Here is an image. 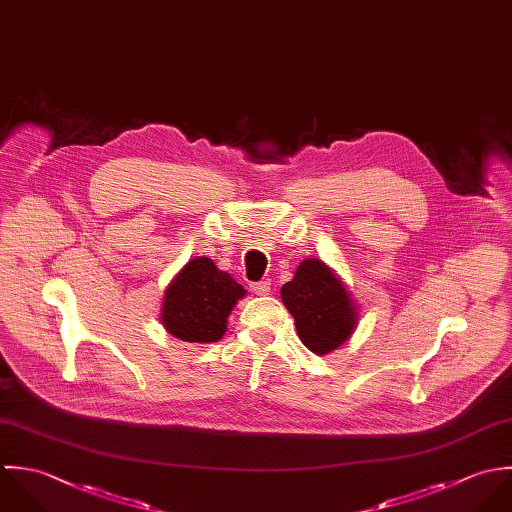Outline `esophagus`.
<instances>
[{"instance_id": "obj_1", "label": "esophagus", "mask_w": 512, "mask_h": 512, "mask_svg": "<svg viewBox=\"0 0 512 512\" xmlns=\"http://www.w3.org/2000/svg\"><path fill=\"white\" fill-rule=\"evenodd\" d=\"M251 291L259 297H265L271 293V281H259V283H253L251 285Z\"/></svg>"}]
</instances>
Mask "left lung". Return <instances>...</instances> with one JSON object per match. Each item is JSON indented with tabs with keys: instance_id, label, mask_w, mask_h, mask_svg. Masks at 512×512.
Wrapping results in <instances>:
<instances>
[{
	"instance_id": "left-lung-1",
	"label": "left lung",
	"mask_w": 512,
	"mask_h": 512,
	"mask_svg": "<svg viewBox=\"0 0 512 512\" xmlns=\"http://www.w3.org/2000/svg\"><path fill=\"white\" fill-rule=\"evenodd\" d=\"M281 299L295 318L301 342L318 356L338 350L358 326V303L320 259L299 263L295 277L281 287Z\"/></svg>"
}]
</instances>
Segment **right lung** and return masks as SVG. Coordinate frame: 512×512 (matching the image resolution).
Returning a JSON list of instances; mask_svg holds the SVG:
<instances>
[{
	"label": "right lung",
	"mask_w": 512,
	"mask_h": 512,
	"mask_svg": "<svg viewBox=\"0 0 512 512\" xmlns=\"http://www.w3.org/2000/svg\"><path fill=\"white\" fill-rule=\"evenodd\" d=\"M247 291L209 257L188 261L164 289L160 322L184 342H217L227 332V318Z\"/></svg>",
	"instance_id": "add662e5"
}]
</instances>
